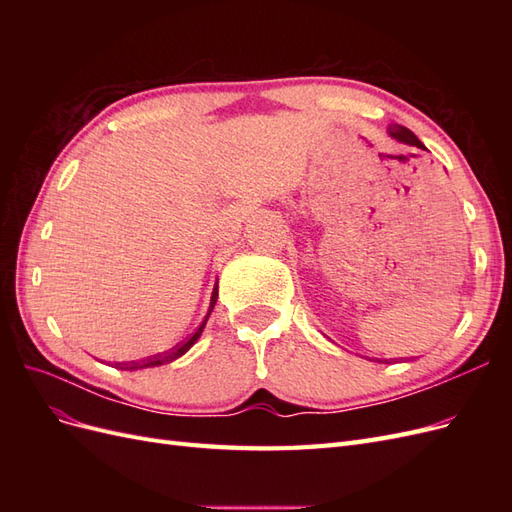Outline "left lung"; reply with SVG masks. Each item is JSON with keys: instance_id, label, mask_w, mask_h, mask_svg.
<instances>
[{"instance_id": "1", "label": "left lung", "mask_w": 512, "mask_h": 512, "mask_svg": "<svg viewBox=\"0 0 512 512\" xmlns=\"http://www.w3.org/2000/svg\"><path fill=\"white\" fill-rule=\"evenodd\" d=\"M389 134L395 138V141H399V143H406V145H414V147H421V149H423V143L418 141V138L414 136V132H410V130L404 128V126H391V128H389Z\"/></svg>"}]
</instances>
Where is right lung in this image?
Returning <instances> with one entry per match:
<instances>
[{"mask_svg":"<svg viewBox=\"0 0 512 512\" xmlns=\"http://www.w3.org/2000/svg\"><path fill=\"white\" fill-rule=\"evenodd\" d=\"M215 301H218V288H213V297H211V305H209V314H207V318H209V316H211V312H213ZM207 318H205V322L200 324V327H198V329H196L188 339H185V342L177 344L175 348H170V350H166V352H158V354H153V356H147V359H143V361L115 363V367H117V369H143V367H158V365H164V363H170V361L179 359L181 354H185V352H188V350L194 346V342H196V339L200 337V333H203L205 324H207Z\"/></svg>","mask_w":512,"mask_h":512,"instance_id":"add662e5","label":"right lung"}]
</instances>
